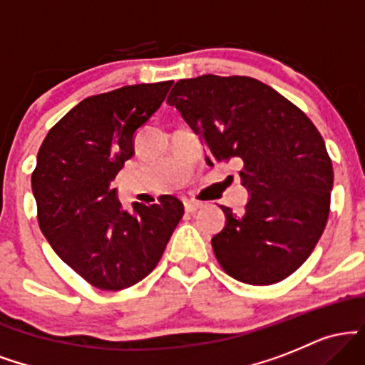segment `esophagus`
Returning <instances> with one entry per match:
<instances>
[{
  "label": "esophagus",
  "instance_id": "esophagus-1",
  "mask_svg": "<svg viewBox=\"0 0 365 365\" xmlns=\"http://www.w3.org/2000/svg\"><path fill=\"white\" fill-rule=\"evenodd\" d=\"M200 206H202V204L197 202V200H185V211L187 212H194V211H197V209H200Z\"/></svg>",
  "mask_w": 365,
  "mask_h": 365
}]
</instances>
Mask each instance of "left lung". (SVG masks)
Masks as SVG:
<instances>
[{
    "label": "left lung",
    "mask_w": 365,
    "mask_h": 365,
    "mask_svg": "<svg viewBox=\"0 0 365 365\" xmlns=\"http://www.w3.org/2000/svg\"><path fill=\"white\" fill-rule=\"evenodd\" d=\"M166 103L202 137L207 163L235 161L250 199L211 244L247 284H273L312 254L329 216L333 165L321 133L295 104L252 77L200 75L175 83Z\"/></svg>",
    "instance_id": "1"
}]
</instances>
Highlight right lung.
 <instances>
[{
    "mask_svg": "<svg viewBox=\"0 0 365 365\" xmlns=\"http://www.w3.org/2000/svg\"><path fill=\"white\" fill-rule=\"evenodd\" d=\"M173 81L91 96L49 130L37 153L32 192L53 250L92 287L118 292L144 279L165 252L183 204L121 207L113 180L133 156V137L165 101Z\"/></svg>",
    "mask_w": 365,
    "mask_h": 365,
    "instance_id": "right-lung-1",
    "label": "right lung"
}]
</instances>
